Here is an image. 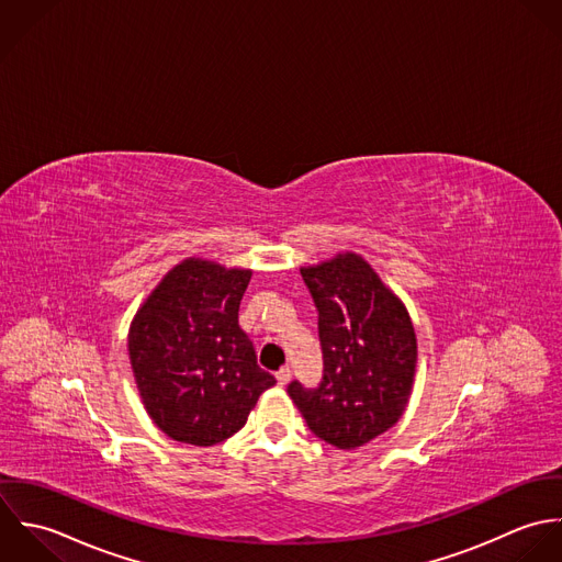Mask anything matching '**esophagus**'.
Masks as SVG:
<instances>
[{
	"label": "esophagus",
	"instance_id": "1",
	"mask_svg": "<svg viewBox=\"0 0 562 562\" xmlns=\"http://www.w3.org/2000/svg\"><path fill=\"white\" fill-rule=\"evenodd\" d=\"M276 380H278L280 386H286L289 380H291V369H289V367H282V369L276 373Z\"/></svg>",
	"mask_w": 562,
	"mask_h": 562
}]
</instances>
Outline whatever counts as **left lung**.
Returning <instances> with one entry per match:
<instances>
[{
    "instance_id": "obj_1",
    "label": "left lung",
    "mask_w": 562,
    "mask_h": 562,
    "mask_svg": "<svg viewBox=\"0 0 562 562\" xmlns=\"http://www.w3.org/2000/svg\"><path fill=\"white\" fill-rule=\"evenodd\" d=\"M319 311L324 380L289 384L308 428L338 449H356L393 428L417 371V337L404 302L353 251L302 267Z\"/></svg>"
}]
</instances>
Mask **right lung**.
Here are the masks:
<instances>
[{"label":"right lung","instance_id":"1","mask_svg":"<svg viewBox=\"0 0 562 562\" xmlns=\"http://www.w3.org/2000/svg\"><path fill=\"white\" fill-rule=\"evenodd\" d=\"M249 278L251 269L187 258L165 273L130 324L127 353L138 395L173 441L222 443L276 384L238 326Z\"/></svg>","mask_w":562,"mask_h":562}]
</instances>
